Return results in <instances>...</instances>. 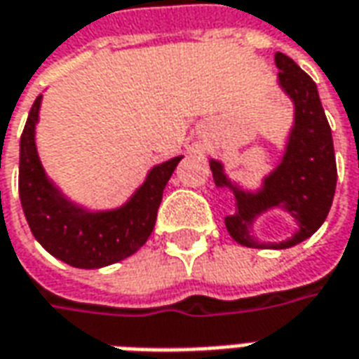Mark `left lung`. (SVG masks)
I'll return each mask as SVG.
<instances>
[{
	"label": "left lung",
	"mask_w": 359,
	"mask_h": 359,
	"mask_svg": "<svg viewBox=\"0 0 359 359\" xmlns=\"http://www.w3.org/2000/svg\"><path fill=\"white\" fill-rule=\"evenodd\" d=\"M278 81L296 105V125L290 134L283 163L265 179L257 194L231 187L219 161H211V172L217 187H231L236 198V213L225 219L226 231L234 241L250 248H290L309 238L323 225L331 210L337 188V159L332 134L317 94L316 82L292 59L277 51ZM285 205L301 221V231L292 239L278 245H257L249 238V226L256 215L269 207Z\"/></svg>",
	"instance_id": "left-lung-1"
}]
</instances>
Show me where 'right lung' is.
<instances>
[{
	"label": "right lung",
	"instance_id": "1",
	"mask_svg": "<svg viewBox=\"0 0 359 359\" xmlns=\"http://www.w3.org/2000/svg\"><path fill=\"white\" fill-rule=\"evenodd\" d=\"M40 102L42 95L36 97L28 113L19 161L20 203L34 238L51 256L81 269H97L133 256L154 231L163 188L180 157L154 167L121 210L86 213L61 198L43 175L34 144Z\"/></svg>",
	"mask_w": 359,
	"mask_h": 359
}]
</instances>
